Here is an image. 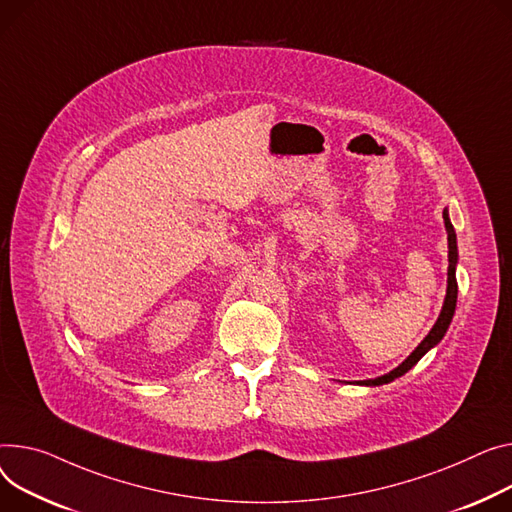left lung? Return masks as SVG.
<instances>
[{
	"instance_id": "8db88e82",
	"label": "left lung",
	"mask_w": 512,
	"mask_h": 512,
	"mask_svg": "<svg viewBox=\"0 0 512 512\" xmlns=\"http://www.w3.org/2000/svg\"><path fill=\"white\" fill-rule=\"evenodd\" d=\"M442 218H445V228H447V241H449V271H447V296H445V302H442V309H440V315L434 323V327L428 331V335L422 339V342L418 344V348L407 356L397 368H393L391 372L383 374V377H377V379H366V381H356L354 385H360V387H379V385H387L399 377H403V374L414 368L420 358L430 352L434 346L440 344V339L445 337L451 321H453V315H455V306H457V261H459V253H457V234H455V228L451 224V218L447 214V210L442 212Z\"/></svg>"
}]
</instances>
